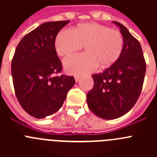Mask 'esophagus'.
<instances>
[{
	"label": "esophagus",
	"instance_id": "1",
	"mask_svg": "<svg viewBox=\"0 0 157 157\" xmlns=\"http://www.w3.org/2000/svg\"><path fill=\"white\" fill-rule=\"evenodd\" d=\"M79 79H80V76L79 75H75V80L76 82H78Z\"/></svg>",
	"mask_w": 157,
	"mask_h": 157
}]
</instances>
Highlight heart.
Segmentation results:
<instances>
[{
    "label": "heart",
    "instance_id": "heart-1",
    "mask_svg": "<svg viewBox=\"0 0 157 157\" xmlns=\"http://www.w3.org/2000/svg\"><path fill=\"white\" fill-rule=\"evenodd\" d=\"M85 46L86 53L75 54L65 58L63 65L71 74H84L95 70L100 65L106 68L117 61L124 46L120 30L97 23H80L73 31L67 29L59 32L55 48L63 56L78 51Z\"/></svg>",
    "mask_w": 157,
    "mask_h": 157
}]
</instances>
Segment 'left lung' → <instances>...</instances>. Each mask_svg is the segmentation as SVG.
Listing matches in <instances>:
<instances>
[{
    "instance_id": "8db88e82",
    "label": "left lung",
    "mask_w": 157,
    "mask_h": 157,
    "mask_svg": "<svg viewBox=\"0 0 157 157\" xmlns=\"http://www.w3.org/2000/svg\"><path fill=\"white\" fill-rule=\"evenodd\" d=\"M113 23L120 27L123 36V52L109 68L93 75L94 87L87 94L89 109L105 120H114L132 109L141 94L146 71L139 41L125 26Z\"/></svg>"
}]
</instances>
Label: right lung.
Instances as JSON below:
<instances>
[{
  "label": "right lung",
  "mask_w": 157,
  "mask_h": 157,
  "mask_svg": "<svg viewBox=\"0 0 157 157\" xmlns=\"http://www.w3.org/2000/svg\"><path fill=\"white\" fill-rule=\"evenodd\" d=\"M68 23H42L26 34L16 48L12 60L14 90L22 108L33 117L41 119L57 112L75 83L74 76L56 75L63 67L55 40Z\"/></svg>",
  "instance_id": "right-lung-1"
}]
</instances>
